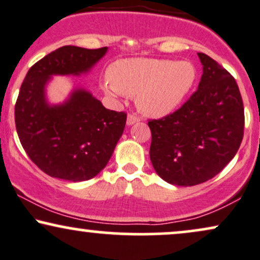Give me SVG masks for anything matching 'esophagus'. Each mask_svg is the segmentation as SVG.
<instances>
[{
    "label": "esophagus",
    "mask_w": 260,
    "mask_h": 260,
    "mask_svg": "<svg viewBox=\"0 0 260 260\" xmlns=\"http://www.w3.org/2000/svg\"><path fill=\"white\" fill-rule=\"evenodd\" d=\"M139 121H140V118L138 116H136V115L129 114L127 116V124H128V126H132V124L137 123V122H139Z\"/></svg>",
    "instance_id": "obj_1"
}]
</instances>
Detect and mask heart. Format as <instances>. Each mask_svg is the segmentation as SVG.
Listing matches in <instances>:
<instances>
[{
    "label": "heart",
    "instance_id": "obj_1",
    "mask_svg": "<svg viewBox=\"0 0 260 260\" xmlns=\"http://www.w3.org/2000/svg\"><path fill=\"white\" fill-rule=\"evenodd\" d=\"M102 83L105 94L136 96L137 106L150 117H164L179 106L198 80L195 65L187 60L133 58L115 61Z\"/></svg>",
    "mask_w": 260,
    "mask_h": 260
}]
</instances>
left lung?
I'll return each instance as SVG.
<instances>
[{"label": "left lung", "mask_w": 260, "mask_h": 260, "mask_svg": "<svg viewBox=\"0 0 260 260\" xmlns=\"http://www.w3.org/2000/svg\"><path fill=\"white\" fill-rule=\"evenodd\" d=\"M198 55L203 69L198 90L173 114L148 122L156 173L179 186L217 176L243 138L245 109L235 79L207 54Z\"/></svg>", "instance_id": "obj_1"}]
</instances>
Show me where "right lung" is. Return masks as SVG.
Returning <instances> with one entry per match:
<instances>
[{
	"mask_svg": "<svg viewBox=\"0 0 260 260\" xmlns=\"http://www.w3.org/2000/svg\"><path fill=\"white\" fill-rule=\"evenodd\" d=\"M108 52L64 46L27 71L15 103L17 133L31 161L53 178L76 181L95 177L108 165L126 126V112L109 110L83 88L62 104L49 105L46 86L53 75L86 74Z\"/></svg>",
	"mask_w": 260,
	"mask_h": 260,
	"instance_id": "1",
	"label": "right lung"
}]
</instances>
